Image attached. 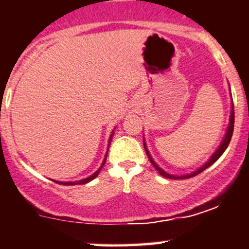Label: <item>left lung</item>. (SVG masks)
Listing matches in <instances>:
<instances>
[{
    "label": "left lung",
    "mask_w": 249,
    "mask_h": 249,
    "mask_svg": "<svg viewBox=\"0 0 249 249\" xmlns=\"http://www.w3.org/2000/svg\"><path fill=\"white\" fill-rule=\"evenodd\" d=\"M232 131H234V105H231V111H230V118H229V125H228V127H227L226 135H224L223 140H222L221 144H219L218 148H217V150L214 151L213 155L210 156V159H209L208 161H206L205 163L203 164V166H200L199 168H197V169H196V171L188 173V174H184V175H173V174H169V173H167L166 171H163V169H162L161 167H159V164L156 163L155 161H154L153 158H151L150 153H149L148 148H146V143H145L144 138H143V144H144L145 153H146V155H148L149 160H150V162H151V163H153V166L155 167L156 171H158L160 174L162 175V177L168 178V179H188V178L196 177V175H198V174H199V173H201L203 171H205L206 168H209V167H210L211 164L214 163V162H216L217 160L221 158L222 154H223L224 151H226V149L228 148V145H229V143H230V140H231Z\"/></svg>",
    "instance_id": "8db88e82"
}]
</instances>
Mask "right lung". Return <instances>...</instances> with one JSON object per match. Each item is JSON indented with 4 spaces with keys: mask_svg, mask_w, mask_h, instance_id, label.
<instances>
[{
    "mask_svg": "<svg viewBox=\"0 0 249 249\" xmlns=\"http://www.w3.org/2000/svg\"><path fill=\"white\" fill-rule=\"evenodd\" d=\"M113 135H114V131H112V132H111V136H109L108 145H107V151H106V154H105L104 161H103V163H101V166L99 167L98 171H96L95 173H93V174L89 175V177H88V178H85V179H82V180H78V181H56V180H54V181H56L57 184H61V185H82V184H87V182H89V181H91V180H93V179H95V178L98 177L99 172H100L101 168H103V167H104L105 162H106L107 153H108V148H109V144H111V141H112V137H113Z\"/></svg>",
    "mask_w": 249,
    "mask_h": 249,
    "instance_id": "add662e5",
    "label": "right lung"
}]
</instances>
